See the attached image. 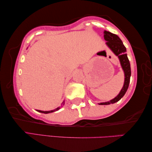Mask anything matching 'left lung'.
Wrapping results in <instances>:
<instances>
[{
    "label": "left lung",
    "instance_id": "1",
    "mask_svg": "<svg viewBox=\"0 0 152 152\" xmlns=\"http://www.w3.org/2000/svg\"><path fill=\"white\" fill-rule=\"evenodd\" d=\"M104 39L106 41V45L109 47V48L113 52L116 56H118L119 61H120L122 69H123V70L124 71V73H125V82H124V85L123 88H122L120 91V93L118 94L117 96H116L114 99H111V100L108 102L99 103V105H108V104L117 102L125 95L126 91H127L129 83H130L131 71L130 63H129L127 54H126V48L124 46L123 42H122L120 38H119L117 35L114 34L110 31H104Z\"/></svg>",
    "mask_w": 152,
    "mask_h": 152
}]
</instances>
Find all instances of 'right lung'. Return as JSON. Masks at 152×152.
<instances>
[{
    "instance_id": "right-lung-1",
    "label": "right lung",
    "mask_w": 152,
    "mask_h": 152,
    "mask_svg": "<svg viewBox=\"0 0 152 152\" xmlns=\"http://www.w3.org/2000/svg\"><path fill=\"white\" fill-rule=\"evenodd\" d=\"M64 100L63 101V105H64ZM60 108H61V107H58V108H56V109H54V110H50V111H42V110H37V111H38V112H39V113H44V114H48V113H53V112H55V111L58 110Z\"/></svg>"
}]
</instances>
